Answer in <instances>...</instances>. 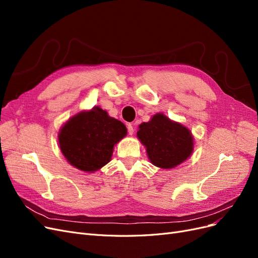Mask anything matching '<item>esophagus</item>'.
Instances as JSON below:
<instances>
[{
    "instance_id": "obj_1",
    "label": "esophagus",
    "mask_w": 258,
    "mask_h": 258,
    "mask_svg": "<svg viewBox=\"0 0 258 258\" xmlns=\"http://www.w3.org/2000/svg\"><path fill=\"white\" fill-rule=\"evenodd\" d=\"M127 129H128V134H129L130 136L134 135V132H135V128H134V126H132L131 123H128V124H127Z\"/></svg>"
}]
</instances>
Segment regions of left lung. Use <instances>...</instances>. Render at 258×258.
Listing matches in <instances>:
<instances>
[{
	"label": "left lung",
	"mask_w": 258,
	"mask_h": 258,
	"mask_svg": "<svg viewBox=\"0 0 258 258\" xmlns=\"http://www.w3.org/2000/svg\"><path fill=\"white\" fill-rule=\"evenodd\" d=\"M138 138L151 162L162 169L174 168L192 153V136L181 123L170 120L163 114H156L148 122L139 126Z\"/></svg>",
	"instance_id": "left-lung-1"
}]
</instances>
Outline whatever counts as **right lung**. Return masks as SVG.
Returning <instances> with one entry per match:
<instances>
[{
    "instance_id": "1",
    "label": "right lung",
    "mask_w": 258,
    "mask_h": 258,
    "mask_svg": "<svg viewBox=\"0 0 258 258\" xmlns=\"http://www.w3.org/2000/svg\"><path fill=\"white\" fill-rule=\"evenodd\" d=\"M127 135L124 124L100 107L72 117L59 132L62 154L72 166L93 172L110 162L114 145Z\"/></svg>"
}]
</instances>
